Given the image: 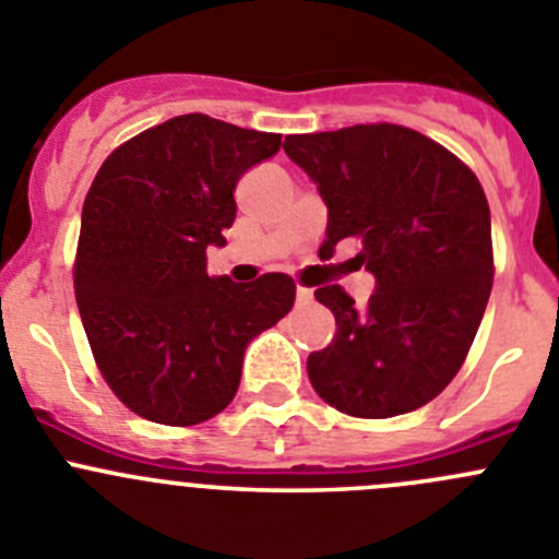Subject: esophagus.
I'll return each instance as SVG.
<instances>
[{
  "label": "esophagus",
  "instance_id": "obj_1",
  "mask_svg": "<svg viewBox=\"0 0 559 559\" xmlns=\"http://www.w3.org/2000/svg\"><path fill=\"white\" fill-rule=\"evenodd\" d=\"M297 304H311V300H314V292L311 289H306V286H297Z\"/></svg>",
  "mask_w": 559,
  "mask_h": 559
}]
</instances>
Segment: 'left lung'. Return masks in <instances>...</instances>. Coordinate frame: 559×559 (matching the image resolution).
Here are the masks:
<instances>
[{
  "instance_id": "left-lung-1",
  "label": "left lung",
  "mask_w": 559,
  "mask_h": 559,
  "mask_svg": "<svg viewBox=\"0 0 559 559\" xmlns=\"http://www.w3.org/2000/svg\"><path fill=\"white\" fill-rule=\"evenodd\" d=\"M284 151L328 206L320 255L356 237L374 275L367 306L336 284L314 292L338 328L309 356L311 385L361 419L421 408L457 374L491 295V212L477 176L394 123L289 134Z\"/></svg>"
}]
</instances>
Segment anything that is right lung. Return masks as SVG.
Listing matches in <instances>:
<instances>
[{
    "mask_svg": "<svg viewBox=\"0 0 559 559\" xmlns=\"http://www.w3.org/2000/svg\"><path fill=\"white\" fill-rule=\"evenodd\" d=\"M281 134L209 115L170 118L115 148L82 206L74 289L82 325L115 397L156 425L221 414L248 344L295 304V284L209 278L237 217L234 187L278 154Z\"/></svg>",
    "mask_w": 559,
    "mask_h": 559,
    "instance_id": "obj_1",
    "label": "right lung"
}]
</instances>
